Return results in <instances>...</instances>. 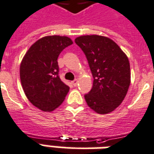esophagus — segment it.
Wrapping results in <instances>:
<instances>
[{
	"mask_svg": "<svg viewBox=\"0 0 154 154\" xmlns=\"http://www.w3.org/2000/svg\"><path fill=\"white\" fill-rule=\"evenodd\" d=\"M71 83L73 84V86L75 87V86L77 85V83H78V80H77V79H75V80H73L72 82H71Z\"/></svg>",
	"mask_w": 154,
	"mask_h": 154,
	"instance_id": "esophagus-1",
	"label": "esophagus"
}]
</instances>
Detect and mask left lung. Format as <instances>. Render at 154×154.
I'll use <instances>...</instances> for the list:
<instances>
[{"label":"left lung","instance_id":"1","mask_svg":"<svg viewBox=\"0 0 154 154\" xmlns=\"http://www.w3.org/2000/svg\"><path fill=\"white\" fill-rule=\"evenodd\" d=\"M84 52L93 75V86L86 94L88 105L99 114H108L120 105L131 82L130 64L124 51L109 38L83 35L75 39Z\"/></svg>","mask_w":154,"mask_h":154}]
</instances>
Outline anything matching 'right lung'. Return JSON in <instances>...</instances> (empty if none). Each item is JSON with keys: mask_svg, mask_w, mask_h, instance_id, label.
Instances as JSON below:
<instances>
[{"mask_svg": "<svg viewBox=\"0 0 154 154\" xmlns=\"http://www.w3.org/2000/svg\"><path fill=\"white\" fill-rule=\"evenodd\" d=\"M73 44L66 36H46L35 42L21 60L20 79L29 102L43 112H52L63 102L68 86L58 76V57Z\"/></svg>", "mask_w": 154, "mask_h": 154, "instance_id": "1", "label": "right lung"}]
</instances>
